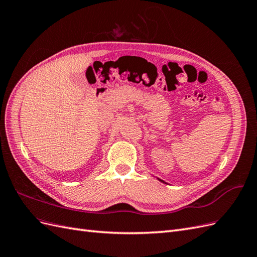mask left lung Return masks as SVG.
Returning <instances> with one entry per match:
<instances>
[{"label":"left lung","instance_id":"obj_1","mask_svg":"<svg viewBox=\"0 0 257 257\" xmlns=\"http://www.w3.org/2000/svg\"><path fill=\"white\" fill-rule=\"evenodd\" d=\"M159 180H160V181H162V182H164V181H163V180H161V179H159Z\"/></svg>","mask_w":257,"mask_h":257}]
</instances>
